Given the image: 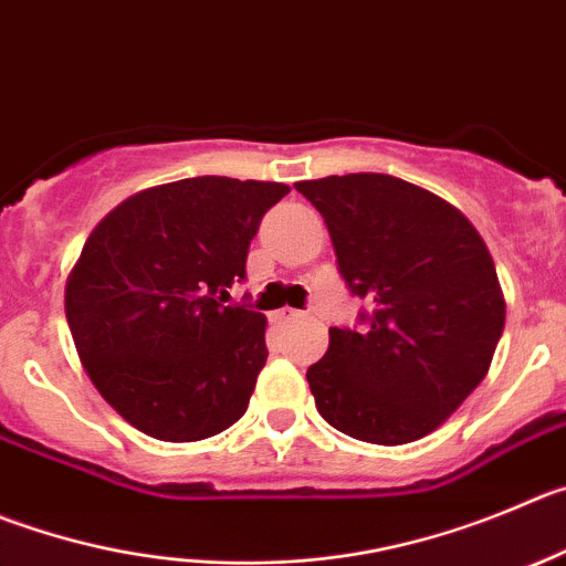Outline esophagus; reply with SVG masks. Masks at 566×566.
I'll list each match as a JSON object with an SVG mask.
<instances>
[{"mask_svg":"<svg viewBox=\"0 0 566 566\" xmlns=\"http://www.w3.org/2000/svg\"><path fill=\"white\" fill-rule=\"evenodd\" d=\"M298 318H301V313H298V310H293V307H284V310H279V313H276L279 324H293V321H298Z\"/></svg>","mask_w":566,"mask_h":566,"instance_id":"1","label":"esophagus"}]
</instances>
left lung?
<instances>
[{
	"label": "left lung",
	"instance_id": "1",
	"mask_svg": "<svg viewBox=\"0 0 566 566\" xmlns=\"http://www.w3.org/2000/svg\"><path fill=\"white\" fill-rule=\"evenodd\" d=\"M321 211L360 332L329 329L307 382L315 408L357 441L399 447L450 419L489 374L505 326L494 259L461 209L382 172L295 184Z\"/></svg>",
	"mask_w": 566,
	"mask_h": 566
}]
</instances>
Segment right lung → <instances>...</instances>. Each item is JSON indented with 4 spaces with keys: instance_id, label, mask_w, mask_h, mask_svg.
<instances>
[{
    "instance_id": "obj_1",
    "label": "right lung",
    "mask_w": 566,
    "mask_h": 566,
    "mask_svg": "<svg viewBox=\"0 0 566 566\" xmlns=\"http://www.w3.org/2000/svg\"><path fill=\"white\" fill-rule=\"evenodd\" d=\"M287 184L200 176L130 195L94 226L63 290L88 379L158 441H200L248 410L268 318L226 307L259 220Z\"/></svg>"
}]
</instances>
